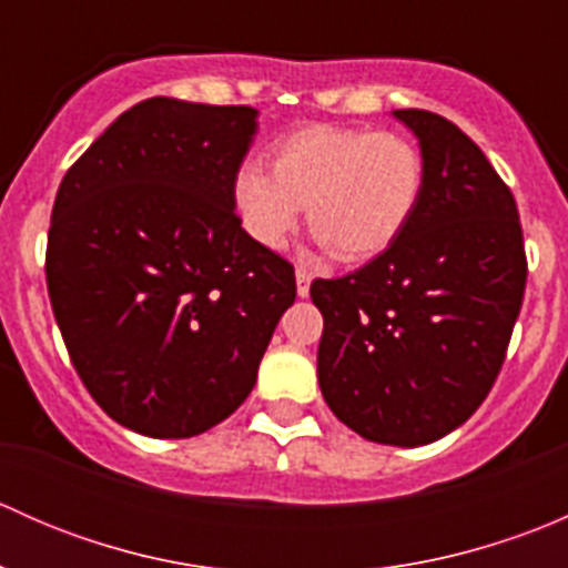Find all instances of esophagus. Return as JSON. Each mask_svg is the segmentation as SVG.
<instances>
[{
  "instance_id": "obj_1",
  "label": "esophagus",
  "mask_w": 568,
  "mask_h": 568,
  "mask_svg": "<svg viewBox=\"0 0 568 568\" xmlns=\"http://www.w3.org/2000/svg\"><path fill=\"white\" fill-rule=\"evenodd\" d=\"M311 272H307V268H302V266H296V294L302 296V300H305V296H311Z\"/></svg>"
}]
</instances>
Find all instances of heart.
I'll use <instances>...</instances> for the list:
<instances>
[{
  "label": "heart",
  "mask_w": 568,
  "mask_h": 568,
  "mask_svg": "<svg viewBox=\"0 0 568 568\" xmlns=\"http://www.w3.org/2000/svg\"><path fill=\"white\" fill-rule=\"evenodd\" d=\"M272 173L244 162L233 178V209L257 244L280 250L307 205L313 236L341 263H363L393 247L423 194V156L406 136L357 125L311 123L280 136Z\"/></svg>",
  "instance_id": "b5f03b06"
}]
</instances>
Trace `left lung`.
I'll return each mask as SVG.
<instances>
[{
    "label": "left lung",
    "mask_w": 568,
    "mask_h": 568,
    "mask_svg": "<svg viewBox=\"0 0 568 568\" xmlns=\"http://www.w3.org/2000/svg\"><path fill=\"white\" fill-rule=\"evenodd\" d=\"M423 156L420 203L393 247L316 280L321 395L359 437L417 448L459 428L506 359L528 280L511 189L426 109H395Z\"/></svg>",
    "instance_id": "8db88e82"
}]
</instances>
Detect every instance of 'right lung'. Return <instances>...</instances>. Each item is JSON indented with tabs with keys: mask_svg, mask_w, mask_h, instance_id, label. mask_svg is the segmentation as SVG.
Masks as SVG:
<instances>
[{
	"mask_svg": "<svg viewBox=\"0 0 568 568\" xmlns=\"http://www.w3.org/2000/svg\"><path fill=\"white\" fill-rule=\"evenodd\" d=\"M257 109L148 99L57 189L45 283L95 404L153 439L203 434L252 393L294 266L233 211Z\"/></svg>",
	"mask_w": 568,
	"mask_h": 568,
	"instance_id": "right-lung-1",
	"label": "right lung"
}]
</instances>
